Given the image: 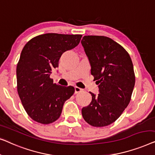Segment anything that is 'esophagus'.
Returning <instances> with one entry per match:
<instances>
[{"label": "esophagus", "mask_w": 155, "mask_h": 155, "mask_svg": "<svg viewBox=\"0 0 155 155\" xmlns=\"http://www.w3.org/2000/svg\"><path fill=\"white\" fill-rule=\"evenodd\" d=\"M74 89H75V93H81L83 91V89H81V88H78V87H77V86H76Z\"/></svg>", "instance_id": "esophagus-1"}]
</instances>
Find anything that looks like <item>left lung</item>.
<instances>
[{"instance_id":"1","label":"left lung","mask_w":155,"mask_h":155,"mask_svg":"<svg viewBox=\"0 0 155 155\" xmlns=\"http://www.w3.org/2000/svg\"><path fill=\"white\" fill-rule=\"evenodd\" d=\"M81 44L91 66V74L98 85L88 106L82 108L84 120L95 127L110 125L121 116L135 86L134 65L127 51L103 36H84Z\"/></svg>"}]
</instances>
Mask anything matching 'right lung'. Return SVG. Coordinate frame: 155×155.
I'll return each mask as SVG.
<instances>
[{
  "label": "right lung",
  "mask_w": 155,
  "mask_h": 155,
  "mask_svg": "<svg viewBox=\"0 0 155 155\" xmlns=\"http://www.w3.org/2000/svg\"><path fill=\"white\" fill-rule=\"evenodd\" d=\"M82 35L48 33L31 38L21 51L17 66V92L28 115L48 124L62 113L64 102L74 93L72 86L54 84L50 75L64 52L74 48Z\"/></svg>",
  "instance_id": "add662e5"
}]
</instances>
